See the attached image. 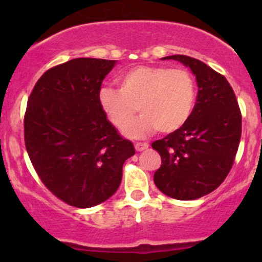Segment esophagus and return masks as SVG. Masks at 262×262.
Here are the masks:
<instances>
[{
  "mask_svg": "<svg viewBox=\"0 0 262 262\" xmlns=\"http://www.w3.org/2000/svg\"><path fill=\"white\" fill-rule=\"evenodd\" d=\"M134 147H136V149L138 150V152H141V150L147 149L148 143H146V142H137V143H134Z\"/></svg>",
  "mask_w": 262,
  "mask_h": 262,
  "instance_id": "esophagus-1",
  "label": "esophagus"
}]
</instances>
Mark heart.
<instances>
[{"mask_svg":"<svg viewBox=\"0 0 262 262\" xmlns=\"http://www.w3.org/2000/svg\"><path fill=\"white\" fill-rule=\"evenodd\" d=\"M118 90L102 87L99 104L107 120L123 130L136 114L142 116L129 125L125 134L143 137L157 130L171 134L181 129L194 112L196 83L186 70L161 66H138L120 75Z\"/></svg>","mask_w":262,"mask_h":262,"instance_id":"obj_1","label":"heart"}]
</instances>
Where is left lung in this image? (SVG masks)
<instances>
[{
  "instance_id": "1",
  "label": "left lung",
  "mask_w": 262,
  "mask_h": 262,
  "mask_svg": "<svg viewBox=\"0 0 262 262\" xmlns=\"http://www.w3.org/2000/svg\"><path fill=\"white\" fill-rule=\"evenodd\" d=\"M163 59L190 67L199 90L187 123L152 143L162 160L153 180L173 199H199L226 180L233 166L241 141V110L227 78L204 62L180 54Z\"/></svg>"
}]
</instances>
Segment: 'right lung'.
Returning <instances> with one entry per match:
<instances>
[{
    "mask_svg": "<svg viewBox=\"0 0 262 262\" xmlns=\"http://www.w3.org/2000/svg\"><path fill=\"white\" fill-rule=\"evenodd\" d=\"M115 60L76 58L49 68L28 99L25 147L53 195L90 208L118 190L125 160L136 153L102 113L99 91Z\"/></svg>",
    "mask_w": 262,
    "mask_h": 262,
    "instance_id": "obj_1",
    "label": "right lung"
}]
</instances>
